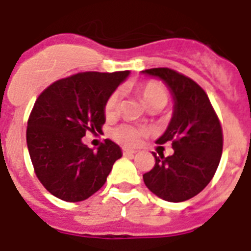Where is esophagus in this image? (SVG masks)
Masks as SVG:
<instances>
[{"mask_svg": "<svg viewBox=\"0 0 251 251\" xmlns=\"http://www.w3.org/2000/svg\"><path fill=\"white\" fill-rule=\"evenodd\" d=\"M122 153L127 156V155H134V153H137L135 150H130V149H122Z\"/></svg>", "mask_w": 251, "mask_h": 251, "instance_id": "34e87169", "label": "esophagus"}]
</instances>
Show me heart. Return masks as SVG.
<instances>
[{
  "label": "heart",
  "instance_id": "1",
  "mask_svg": "<svg viewBox=\"0 0 251 251\" xmlns=\"http://www.w3.org/2000/svg\"><path fill=\"white\" fill-rule=\"evenodd\" d=\"M138 92L141 94L143 101L149 108L157 105L164 106L169 98L167 87L159 80L143 82L138 86ZM120 109H121V91L114 90L108 95V98L104 102V114L108 120H110L120 113ZM149 134L150 130L145 126L122 124V125L114 127L112 131V137L118 143L131 147V146L139 145Z\"/></svg>",
  "mask_w": 251,
  "mask_h": 251
}]
</instances>
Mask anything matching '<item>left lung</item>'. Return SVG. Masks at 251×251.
Returning a JSON list of instances; mask_svg holds the SVG:
<instances>
[{
    "label": "left lung",
    "instance_id": "8db88e82",
    "mask_svg": "<svg viewBox=\"0 0 251 251\" xmlns=\"http://www.w3.org/2000/svg\"><path fill=\"white\" fill-rule=\"evenodd\" d=\"M171 88L175 112L165 133L157 139L171 142L175 153H153L155 165L143 175L146 186L168 202H183L210 183L223 152L222 124L202 87L169 68L147 69Z\"/></svg>",
    "mask_w": 251,
    "mask_h": 251
}]
</instances>
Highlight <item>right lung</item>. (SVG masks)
Returning a JSON list of instances; mask_svg holds the SVG:
<instances>
[{"mask_svg":"<svg viewBox=\"0 0 251 251\" xmlns=\"http://www.w3.org/2000/svg\"><path fill=\"white\" fill-rule=\"evenodd\" d=\"M129 72H83L56 80L33 104L27 147L43 186L66 202L90 198L105 183L121 149L105 139L98 151L83 145L87 131H101L104 102Z\"/></svg>","mask_w":251,"mask_h":251,"instance_id":"1","label":"right lung"}]
</instances>
